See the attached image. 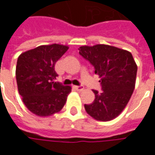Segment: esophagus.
<instances>
[{"mask_svg":"<svg viewBox=\"0 0 155 155\" xmlns=\"http://www.w3.org/2000/svg\"><path fill=\"white\" fill-rule=\"evenodd\" d=\"M74 88H75V90L78 91H82L83 90H84V86H74Z\"/></svg>","mask_w":155,"mask_h":155,"instance_id":"obj_1","label":"esophagus"}]
</instances>
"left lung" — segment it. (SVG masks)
<instances>
[{
    "mask_svg": "<svg viewBox=\"0 0 155 155\" xmlns=\"http://www.w3.org/2000/svg\"><path fill=\"white\" fill-rule=\"evenodd\" d=\"M80 54L94 65L101 80L102 93L93 91L95 99L84 109L94 120L116 118L130 101L135 87L137 64L130 51L108 45H82Z\"/></svg>",
    "mask_w": 155,
    "mask_h": 155,
    "instance_id": "left-lung-1",
    "label": "left lung"
}]
</instances>
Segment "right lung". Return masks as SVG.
Instances as JSON below:
<instances>
[{"label":"right lung","instance_id":"add662e5","mask_svg":"<svg viewBox=\"0 0 155 155\" xmlns=\"http://www.w3.org/2000/svg\"><path fill=\"white\" fill-rule=\"evenodd\" d=\"M68 49L64 45H44L19 55L15 68L19 94L26 108L37 116L60 112L71 92V86L54 82L58 76L54 64Z\"/></svg>","mask_w":155,"mask_h":155}]
</instances>
